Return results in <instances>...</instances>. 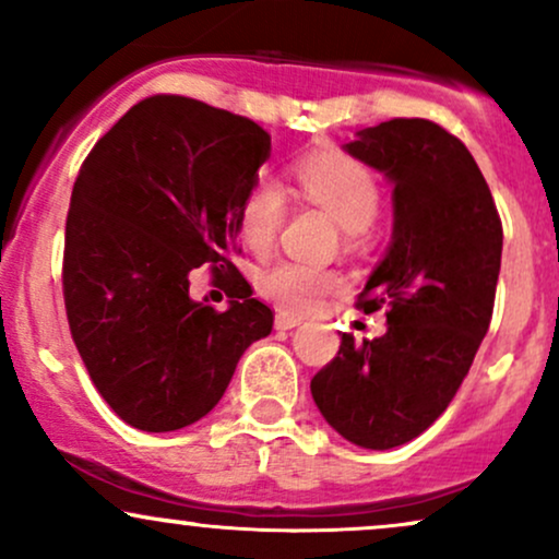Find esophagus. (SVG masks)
Returning a JSON list of instances; mask_svg holds the SVG:
<instances>
[{"instance_id": "34e87169", "label": "esophagus", "mask_w": 559, "mask_h": 559, "mask_svg": "<svg viewBox=\"0 0 559 559\" xmlns=\"http://www.w3.org/2000/svg\"><path fill=\"white\" fill-rule=\"evenodd\" d=\"M299 323L301 320L297 316H288V312H278V316H275V331H292L297 329Z\"/></svg>"}]
</instances>
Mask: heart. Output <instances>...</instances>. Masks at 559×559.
Here are the masks:
<instances>
[{
    "label": "heart",
    "mask_w": 559,
    "mask_h": 559,
    "mask_svg": "<svg viewBox=\"0 0 559 559\" xmlns=\"http://www.w3.org/2000/svg\"><path fill=\"white\" fill-rule=\"evenodd\" d=\"M297 183L310 202L336 217L346 234H362L373 226L381 191L376 176L342 152H320L297 165ZM286 215L284 191L278 183L260 181L249 189L239 207V234L254 252H267ZM267 299L292 312H312L325 294L338 288V275L305 262H281L260 278Z\"/></svg>",
    "instance_id": "b5f03b06"
}]
</instances>
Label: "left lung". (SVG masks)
<instances>
[{"label": "left lung", "instance_id": "left-lung-1", "mask_svg": "<svg viewBox=\"0 0 559 559\" xmlns=\"http://www.w3.org/2000/svg\"><path fill=\"white\" fill-rule=\"evenodd\" d=\"M344 152L394 186L389 249L360 294L389 329L362 344L342 333L310 391L346 441L391 449L426 431L471 370L491 323L502 223L467 146L431 120L362 128Z\"/></svg>", "mask_w": 559, "mask_h": 559}]
</instances>
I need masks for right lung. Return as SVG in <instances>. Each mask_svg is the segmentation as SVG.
Wrapping results in <instances>:
<instances>
[{
	"label": "right lung",
	"mask_w": 559,
	"mask_h": 559,
	"mask_svg": "<svg viewBox=\"0 0 559 559\" xmlns=\"http://www.w3.org/2000/svg\"><path fill=\"white\" fill-rule=\"evenodd\" d=\"M271 136L189 96L139 102L88 152L66 223L68 323L96 391L128 426L178 431L226 394L247 346L273 331L228 252ZM229 275L217 313L188 273Z\"/></svg>",
	"instance_id": "right-lung-1"
}]
</instances>
